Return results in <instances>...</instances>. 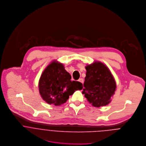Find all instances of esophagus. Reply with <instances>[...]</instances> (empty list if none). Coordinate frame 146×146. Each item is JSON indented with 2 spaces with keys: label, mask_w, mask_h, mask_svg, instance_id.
Segmentation results:
<instances>
[{
  "label": "esophagus",
  "mask_w": 146,
  "mask_h": 146,
  "mask_svg": "<svg viewBox=\"0 0 146 146\" xmlns=\"http://www.w3.org/2000/svg\"><path fill=\"white\" fill-rule=\"evenodd\" d=\"M78 81L79 82H80L81 83H83V82H84V80H83V79H82V78H80V79H79V80H78Z\"/></svg>",
  "instance_id": "obj_1"
}]
</instances>
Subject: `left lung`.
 <instances>
[{"instance_id":"obj_1","label":"left lung","mask_w":146,"mask_h":146,"mask_svg":"<svg viewBox=\"0 0 146 146\" xmlns=\"http://www.w3.org/2000/svg\"><path fill=\"white\" fill-rule=\"evenodd\" d=\"M86 69L87 72L82 94L94 106L100 107L109 104L116 88L111 72L100 62L87 66Z\"/></svg>"}]
</instances>
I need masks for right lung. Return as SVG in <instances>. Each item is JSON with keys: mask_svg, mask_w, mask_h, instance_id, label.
<instances>
[{"mask_svg": "<svg viewBox=\"0 0 146 146\" xmlns=\"http://www.w3.org/2000/svg\"><path fill=\"white\" fill-rule=\"evenodd\" d=\"M71 76L63 64L52 62L42 72L38 84L40 94L49 104L59 106L65 103L76 90L83 88V84L71 81Z\"/></svg>", "mask_w": 146, "mask_h": 146, "instance_id": "right-lung-1", "label": "right lung"}]
</instances>
